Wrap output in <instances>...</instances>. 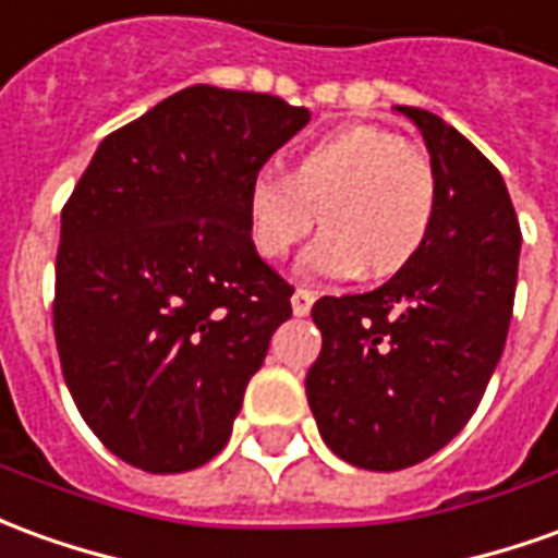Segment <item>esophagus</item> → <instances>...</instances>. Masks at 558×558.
Listing matches in <instances>:
<instances>
[{"mask_svg":"<svg viewBox=\"0 0 558 558\" xmlns=\"http://www.w3.org/2000/svg\"><path fill=\"white\" fill-rule=\"evenodd\" d=\"M314 290H307V287H299V290L292 292V311L299 314V317H305L307 311H311V305H314Z\"/></svg>","mask_w":558,"mask_h":558,"instance_id":"esophagus-1","label":"esophagus"}]
</instances>
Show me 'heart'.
Segmentation results:
<instances>
[{
	"label": "heart",
	"mask_w": 558,
	"mask_h": 558,
	"mask_svg": "<svg viewBox=\"0 0 558 558\" xmlns=\"http://www.w3.org/2000/svg\"><path fill=\"white\" fill-rule=\"evenodd\" d=\"M438 174L432 159L377 126H353L319 138L292 157L290 174L263 169L244 196L253 251L278 263L323 226L302 256L311 278L353 271L389 278L411 266L432 235Z\"/></svg>",
	"instance_id": "b5f03b06"
}]
</instances>
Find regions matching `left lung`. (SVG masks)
<instances>
[{"label": "left lung", "instance_id": "1", "mask_svg": "<svg viewBox=\"0 0 558 558\" xmlns=\"http://www.w3.org/2000/svg\"><path fill=\"white\" fill-rule=\"evenodd\" d=\"M438 174L432 235L372 292L323 295L305 377L323 441L356 469L401 471L453 441L508 341L520 220L498 169L441 117L401 105Z\"/></svg>", "mask_w": 558, "mask_h": 558}]
</instances>
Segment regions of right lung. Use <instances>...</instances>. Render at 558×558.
<instances>
[{
    "label": "right lung",
    "mask_w": 558,
    "mask_h": 558,
    "mask_svg": "<svg viewBox=\"0 0 558 558\" xmlns=\"http://www.w3.org/2000/svg\"><path fill=\"white\" fill-rule=\"evenodd\" d=\"M307 120L268 93L186 87L111 132L62 205V377L135 469L178 474L220 453L292 317V283L253 251L244 196Z\"/></svg>",
    "instance_id": "1"
}]
</instances>
